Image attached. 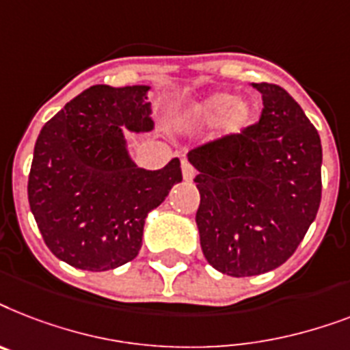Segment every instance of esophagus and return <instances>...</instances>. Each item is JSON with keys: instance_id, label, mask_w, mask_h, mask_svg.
I'll return each instance as SVG.
<instances>
[{"instance_id": "1", "label": "esophagus", "mask_w": 350, "mask_h": 350, "mask_svg": "<svg viewBox=\"0 0 350 350\" xmlns=\"http://www.w3.org/2000/svg\"><path fill=\"white\" fill-rule=\"evenodd\" d=\"M183 177L184 180H191L195 177V167L188 161H183Z\"/></svg>"}]
</instances>
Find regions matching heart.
<instances>
[{"label":"heart","mask_w":350,"mask_h":350,"mask_svg":"<svg viewBox=\"0 0 350 350\" xmlns=\"http://www.w3.org/2000/svg\"><path fill=\"white\" fill-rule=\"evenodd\" d=\"M254 110L250 103L237 100L233 103V96L229 94H215L204 99L191 108L189 117L197 124H215L222 119L224 133L234 135L244 131L253 121Z\"/></svg>","instance_id":"b5f03b06"}]
</instances>
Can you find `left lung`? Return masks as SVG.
Here are the masks:
<instances>
[{
	"label": "left lung",
	"mask_w": 350,
	"mask_h": 350,
	"mask_svg": "<svg viewBox=\"0 0 350 350\" xmlns=\"http://www.w3.org/2000/svg\"><path fill=\"white\" fill-rule=\"evenodd\" d=\"M260 119L189 152L200 204V247L215 269L253 276L293 256L321 200V142L282 86L253 83Z\"/></svg>",
	"instance_id": "1"
}]
</instances>
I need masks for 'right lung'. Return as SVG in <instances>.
<instances>
[{"instance_id":"right-lung-1","label":"right lung","mask_w":350,"mask_h":350,"mask_svg":"<svg viewBox=\"0 0 350 350\" xmlns=\"http://www.w3.org/2000/svg\"><path fill=\"white\" fill-rule=\"evenodd\" d=\"M148 86L96 85L72 99L39 133L29 202L49 250L85 271L133 260L148 211L183 180L178 159L157 172L137 167L121 126L150 130Z\"/></svg>"}]
</instances>
